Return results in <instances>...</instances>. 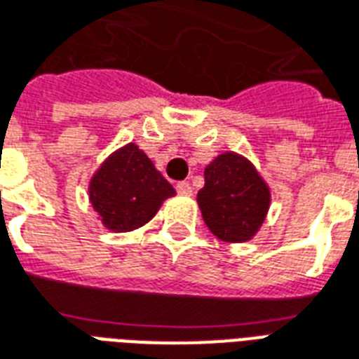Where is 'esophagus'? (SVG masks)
<instances>
[{
    "instance_id": "34e87169",
    "label": "esophagus",
    "mask_w": 359,
    "mask_h": 359,
    "mask_svg": "<svg viewBox=\"0 0 359 359\" xmlns=\"http://www.w3.org/2000/svg\"><path fill=\"white\" fill-rule=\"evenodd\" d=\"M177 192L182 194V196H192V187L182 180V182H177Z\"/></svg>"
}]
</instances>
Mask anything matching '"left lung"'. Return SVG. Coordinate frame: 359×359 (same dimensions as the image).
Listing matches in <instances>:
<instances>
[{
    "label": "left lung",
    "instance_id": "1",
    "mask_svg": "<svg viewBox=\"0 0 359 359\" xmlns=\"http://www.w3.org/2000/svg\"><path fill=\"white\" fill-rule=\"evenodd\" d=\"M203 175L205 187L198 192V205L207 228L230 243L251 240L270 207V188L253 163L240 154L224 152Z\"/></svg>",
    "mask_w": 359,
    "mask_h": 359
}]
</instances>
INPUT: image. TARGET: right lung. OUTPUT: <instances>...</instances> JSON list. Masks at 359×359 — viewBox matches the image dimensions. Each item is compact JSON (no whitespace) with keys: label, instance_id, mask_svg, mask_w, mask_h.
Here are the masks:
<instances>
[{"label":"right lung","instance_id":"obj_1","mask_svg":"<svg viewBox=\"0 0 359 359\" xmlns=\"http://www.w3.org/2000/svg\"><path fill=\"white\" fill-rule=\"evenodd\" d=\"M171 196L175 188L133 142L110 154L89 182L93 209L112 232L144 226Z\"/></svg>","mask_w":359,"mask_h":359}]
</instances>
